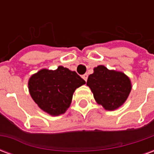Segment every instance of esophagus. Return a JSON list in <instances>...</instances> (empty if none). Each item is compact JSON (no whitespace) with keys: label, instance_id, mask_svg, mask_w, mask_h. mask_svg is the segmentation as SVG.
Listing matches in <instances>:
<instances>
[{"label":"esophagus","instance_id":"obj_1","mask_svg":"<svg viewBox=\"0 0 154 154\" xmlns=\"http://www.w3.org/2000/svg\"><path fill=\"white\" fill-rule=\"evenodd\" d=\"M87 77H88V75H87V73L82 75V78H83L84 80L86 81V82H87Z\"/></svg>","mask_w":154,"mask_h":154}]
</instances>
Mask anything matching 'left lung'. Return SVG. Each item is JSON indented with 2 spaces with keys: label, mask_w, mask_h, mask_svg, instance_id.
<instances>
[{
  "label": "left lung",
  "mask_w": 154,
  "mask_h": 154,
  "mask_svg": "<svg viewBox=\"0 0 154 154\" xmlns=\"http://www.w3.org/2000/svg\"><path fill=\"white\" fill-rule=\"evenodd\" d=\"M87 85L98 105L105 110H115L125 103L132 89L129 77L119 71L109 70L103 65L94 68Z\"/></svg>",
  "instance_id": "left-lung-1"
}]
</instances>
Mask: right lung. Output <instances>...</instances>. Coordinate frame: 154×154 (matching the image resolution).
I'll list each match as a JSON object with an SVG mask.
<instances>
[{
    "mask_svg": "<svg viewBox=\"0 0 154 154\" xmlns=\"http://www.w3.org/2000/svg\"><path fill=\"white\" fill-rule=\"evenodd\" d=\"M85 83L76 72L59 66L56 70L43 68L33 74L28 87L32 99L41 110L57 116L66 112L75 90Z\"/></svg>",
    "mask_w": 154,
    "mask_h": 154,
    "instance_id": "right-lung-1",
    "label": "right lung"
}]
</instances>
